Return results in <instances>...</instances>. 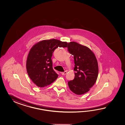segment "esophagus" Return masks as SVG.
Here are the masks:
<instances>
[{"mask_svg": "<svg viewBox=\"0 0 125 125\" xmlns=\"http://www.w3.org/2000/svg\"><path fill=\"white\" fill-rule=\"evenodd\" d=\"M66 73H67V72L66 71H65V72H62L61 74L62 75H65V74H66Z\"/></svg>", "mask_w": 125, "mask_h": 125, "instance_id": "1", "label": "esophagus"}]
</instances>
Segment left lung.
<instances>
[{
    "label": "left lung",
    "mask_w": 125,
    "mask_h": 125,
    "mask_svg": "<svg viewBox=\"0 0 125 125\" xmlns=\"http://www.w3.org/2000/svg\"><path fill=\"white\" fill-rule=\"evenodd\" d=\"M67 50L74 56L75 72L74 80L68 82L70 90L77 95L90 90L96 83L98 74V62L92 51L75 42L68 43Z\"/></svg>",
    "instance_id": "1"
}]
</instances>
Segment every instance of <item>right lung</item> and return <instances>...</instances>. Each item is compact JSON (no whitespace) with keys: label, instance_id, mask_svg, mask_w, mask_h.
<instances>
[{"label":"right lung","instance_id":"1","mask_svg":"<svg viewBox=\"0 0 125 125\" xmlns=\"http://www.w3.org/2000/svg\"><path fill=\"white\" fill-rule=\"evenodd\" d=\"M67 43L53 39L43 40L33 45L28 54L27 71L32 81L39 87L51 84L58 77L53 70L51 57L56 48L66 47Z\"/></svg>","mask_w":125,"mask_h":125}]
</instances>
